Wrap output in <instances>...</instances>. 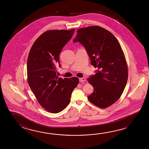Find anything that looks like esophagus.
<instances>
[{
  "label": "esophagus",
  "mask_w": 149,
  "mask_h": 149,
  "mask_svg": "<svg viewBox=\"0 0 149 149\" xmlns=\"http://www.w3.org/2000/svg\"><path fill=\"white\" fill-rule=\"evenodd\" d=\"M85 78H79V81L80 82H83V81H85Z\"/></svg>",
  "instance_id": "1"
}]
</instances>
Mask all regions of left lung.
Instances as JSON below:
<instances>
[{"label": "left lung", "mask_w": 149, "mask_h": 149, "mask_svg": "<svg viewBox=\"0 0 149 149\" xmlns=\"http://www.w3.org/2000/svg\"><path fill=\"white\" fill-rule=\"evenodd\" d=\"M74 42L84 46L91 64L98 70L87 80L94 88L89 101L98 108L111 106L120 97L128 79V67L120 45L114 35L99 26L77 30Z\"/></svg>", "instance_id": "left-lung-1"}]
</instances>
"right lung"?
I'll return each mask as SVG.
<instances>
[{
	"mask_svg": "<svg viewBox=\"0 0 149 149\" xmlns=\"http://www.w3.org/2000/svg\"><path fill=\"white\" fill-rule=\"evenodd\" d=\"M74 29L44 32L32 45L27 60V80L38 103L51 113L63 110L70 103L77 77L62 79L56 74L61 51L70 40Z\"/></svg>",
	"mask_w": 149,
	"mask_h": 149,
	"instance_id": "add662e5",
	"label": "right lung"
}]
</instances>
